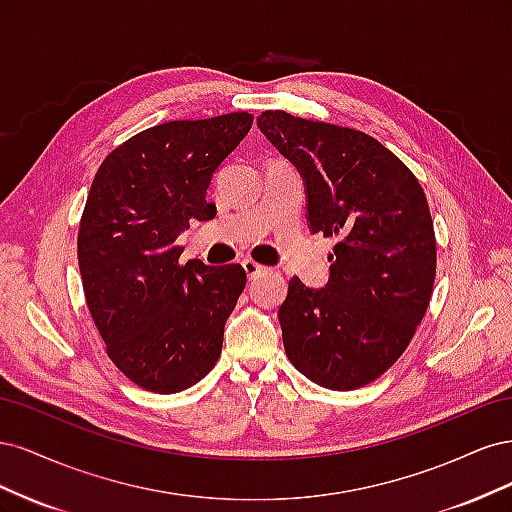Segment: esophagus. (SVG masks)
Returning a JSON list of instances; mask_svg holds the SVG:
<instances>
[{"label":"esophagus","mask_w":512,"mask_h":512,"mask_svg":"<svg viewBox=\"0 0 512 512\" xmlns=\"http://www.w3.org/2000/svg\"><path fill=\"white\" fill-rule=\"evenodd\" d=\"M241 265H243V269H245V273H247V277H250V280H254V277L256 275H260L262 271H265L267 267H262V265H258V262H254V260H250V258H247V260H243L241 262Z\"/></svg>","instance_id":"1"}]
</instances>
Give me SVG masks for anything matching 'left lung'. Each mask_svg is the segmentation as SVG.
I'll return each instance as SVG.
<instances>
[{"label": "left lung", "instance_id": "1", "mask_svg": "<svg viewBox=\"0 0 512 512\" xmlns=\"http://www.w3.org/2000/svg\"><path fill=\"white\" fill-rule=\"evenodd\" d=\"M256 121L299 170L309 230L337 239L327 286L288 284L277 312L286 354L324 389H361L399 359L427 312L436 235L425 192L365 132L284 111Z\"/></svg>", "mask_w": 512, "mask_h": 512}]
</instances>
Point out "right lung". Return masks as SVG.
I'll list each match as a JSON object with an SVG mask.
<instances>
[{
	"instance_id": "obj_1",
	"label": "right lung",
	"mask_w": 512,
	"mask_h": 512,
	"mask_svg": "<svg viewBox=\"0 0 512 512\" xmlns=\"http://www.w3.org/2000/svg\"><path fill=\"white\" fill-rule=\"evenodd\" d=\"M250 113L168 121L100 164L79 230L87 307L111 361L141 389L179 393L218 363L245 288L241 265H179L190 220H213L211 177L252 128Z\"/></svg>"
}]
</instances>
